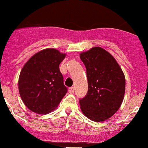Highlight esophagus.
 <instances>
[{
  "label": "esophagus",
  "mask_w": 148,
  "mask_h": 148,
  "mask_svg": "<svg viewBox=\"0 0 148 148\" xmlns=\"http://www.w3.org/2000/svg\"><path fill=\"white\" fill-rule=\"evenodd\" d=\"M74 90H75V88L74 87H71V88H70L69 89H68V91H69V93H73Z\"/></svg>",
  "instance_id": "obj_1"
}]
</instances>
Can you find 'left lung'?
<instances>
[{"label": "left lung", "mask_w": 148, "mask_h": 148, "mask_svg": "<svg viewBox=\"0 0 148 148\" xmlns=\"http://www.w3.org/2000/svg\"><path fill=\"white\" fill-rule=\"evenodd\" d=\"M80 58L88 78V93L79 100L80 109L90 120L103 122L122 105L125 92L124 73L114 58L99 47L81 52Z\"/></svg>", "instance_id": "obj_1"}]
</instances>
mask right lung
<instances>
[{"label":"right lung","instance_id":"right-lung-1","mask_svg":"<svg viewBox=\"0 0 148 148\" xmlns=\"http://www.w3.org/2000/svg\"><path fill=\"white\" fill-rule=\"evenodd\" d=\"M65 56L58 49H43L34 55L21 69L18 78L20 96L34 113H49L66 94L68 88L59 68Z\"/></svg>","mask_w":148,"mask_h":148}]
</instances>
